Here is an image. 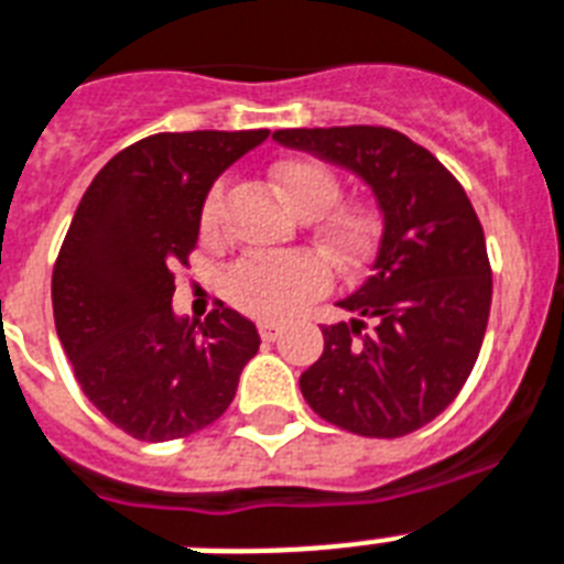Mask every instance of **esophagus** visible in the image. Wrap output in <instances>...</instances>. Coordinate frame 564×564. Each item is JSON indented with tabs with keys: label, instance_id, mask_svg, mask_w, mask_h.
<instances>
[{
	"label": "esophagus",
	"instance_id": "obj_1",
	"mask_svg": "<svg viewBox=\"0 0 564 564\" xmlns=\"http://www.w3.org/2000/svg\"><path fill=\"white\" fill-rule=\"evenodd\" d=\"M281 329L283 327L278 322H258V333L263 341H274V338L281 336Z\"/></svg>",
	"mask_w": 564,
	"mask_h": 564
}]
</instances>
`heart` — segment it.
<instances>
[{
    "instance_id": "obj_1",
    "label": "heart",
    "mask_w": 564,
    "mask_h": 564,
    "mask_svg": "<svg viewBox=\"0 0 564 564\" xmlns=\"http://www.w3.org/2000/svg\"><path fill=\"white\" fill-rule=\"evenodd\" d=\"M272 176L297 217L313 219L325 214L315 235L336 263H350L368 251L373 219L356 205L332 208L338 199V182L327 167L315 162H283L274 167ZM223 214H226V185L217 182L199 210V231L205 240H219ZM327 286V263L310 251L283 254V258L240 260L228 274V297L242 313L260 315V318H286Z\"/></svg>"
}]
</instances>
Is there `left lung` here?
I'll list each match as a JSON object with an SVG mask.
<instances>
[{
	"label": "left lung",
	"instance_id": "8db88e82",
	"mask_svg": "<svg viewBox=\"0 0 564 564\" xmlns=\"http://www.w3.org/2000/svg\"><path fill=\"white\" fill-rule=\"evenodd\" d=\"M286 148L341 164L373 187L382 237L368 281L322 327L324 354L301 393L327 423L402 437L446 411L475 368L492 304V269L469 196L425 148L388 127L278 130Z\"/></svg>",
	"mask_w": 564,
	"mask_h": 564
}]
</instances>
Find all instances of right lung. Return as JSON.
Returning a JSON list of instances; mask_svg holds the SVG:
<instances>
[{"instance_id":"add662e5","label":"right lung","mask_w":564,"mask_h":564,"mask_svg":"<svg viewBox=\"0 0 564 564\" xmlns=\"http://www.w3.org/2000/svg\"><path fill=\"white\" fill-rule=\"evenodd\" d=\"M269 130L155 132L112 155L59 246L52 306L80 391L135 441L203 432L226 414L260 336L217 304L199 327L173 315V269L199 240L219 173Z\"/></svg>"}]
</instances>
